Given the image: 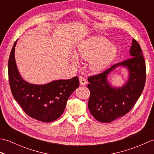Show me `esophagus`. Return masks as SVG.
Instances as JSON below:
<instances>
[{
  "instance_id": "obj_1",
  "label": "esophagus",
  "mask_w": 154,
  "mask_h": 154,
  "mask_svg": "<svg viewBox=\"0 0 154 154\" xmlns=\"http://www.w3.org/2000/svg\"><path fill=\"white\" fill-rule=\"evenodd\" d=\"M79 82H80L81 85H85L87 83L86 79L83 77H79Z\"/></svg>"
}]
</instances>
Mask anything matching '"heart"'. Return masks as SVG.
I'll use <instances>...</instances> for the list:
<instances>
[{"instance_id":"heart-1","label":"heart","mask_w":154,"mask_h":154,"mask_svg":"<svg viewBox=\"0 0 154 154\" xmlns=\"http://www.w3.org/2000/svg\"><path fill=\"white\" fill-rule=\"evenodd\" d=\"M77 57L89 60V66L91 71L99 72L104 69L116 55V49L105 38L96 36L84 42L77 48ZM74 63H78L77 58H71Z\"/></svg>"}]
</instances>
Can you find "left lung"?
Here are the masks:
<instances>
[{"instance_id": "obj_1", "label": "left lung", "mask_w": 154, "mask_h": 154, "mask_svg": "<svg viewBox=\"0 0 154 154\" xmlns=\"http://www.w3.org/2000/svg\"><path fill=\"white\" fill-rule=\"evenodd\" d=\"M130 57L99 74L88 77L90 91L88 108L97 120L109 123L129 112L140 98L146 79V62L140 45L135 39L130 50ZM126 66L130 72L129 79L120 88H112L107 83V76L116 66Z\"/></svg>"}]
</instances>
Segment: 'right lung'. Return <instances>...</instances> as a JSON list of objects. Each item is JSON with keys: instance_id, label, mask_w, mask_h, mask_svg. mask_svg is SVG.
<instances>
[{"instance_id": "right-lung-1", "label": "right lung", "mask_w": 154, "mask_h": 154, "mask_svg": "<svg viewBox=\"0 0 154 154\" xmlns=\"http://www.w3.org/2000/svg\"><path fill=\"white\" fill-rule=\"evenodd\" d=\"M13 45L8 59V80L14 99L24 112L35 120L50 122L57 120L63 114L69 97L79 87L78 77L70 79L57 80L36 85L23 80L16 67Z\"/></svg>"}]
</instances>
